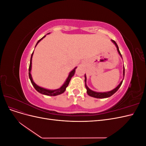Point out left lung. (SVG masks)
Instances as JSON below:
<instances>
[{"instance_id": "obj_1", "label": "left lung", "mask_w": 146, "mask_h": 146, "mask_svg": "<svg viewBox=\"0 0 146 146\" xmlns=\"http://www.w3.org/2000/svg\"><path fill=\"white\" fill-rule=\"evenodd\" d=\"M111 41L112 42H113L114 44V45L116 46V48H117V50L118 52V54H119L121 56V58H122V55L121 54V52L119 51V47L116 44V42L114 41V40H112L111 39ZM124 75H125V68H124V66H123V77H124ZM123 78L122 79V80L121 82V83L117 85V87H116L114 89H113L111 91H107V92H96V91H94L91 90V89H90L88 87L87 85H86V74H85V87H86V92H87V94L89 95L91 97H92V98H98V99H104V98H109V97L111 96L112 95H113L115 92L119 90V88L121 87L122 82H123Z\"/></svg>"}]
</instances>
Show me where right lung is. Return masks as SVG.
I'll list each match as a JSON object with an SVG mask.
<instances>
[{
	"label": "right lung",
	"instance_id": "1",
	"mask_svg": "<svg viewBox=\"0 0 146 146\" xmlns=\"http://www.w3.org/2000/svg\"><path fill=\"white\" fill-rule=\"evenodd\" d=\"M48 34H50V33H48ZM47 34V35H48ZM46 35L45 36H44L41 39H39V40L37 42L36 46V47L37 46L38 44L40 42L43 38H44L46 37ZM33 52L32 53V55H31V58H30V66H29V78L31 81V83H32V85L33 86V87L35 88V89L39 93H41L42 94L44 95H46V96H58L60 94H61L62 93L65 91L66 88L68 86L69 83L70 82V79L71 78L74 76V75L75 74V72H76V69L77 67L75 68L73 70H72L71 71H70L68 75V78L66 79V80L64 82V83L63 84V85L61 86L60 88L58 89H56V90H48V89H46V88H44L42 87L39 86L38 85H37L36 83L34 82V81L33 80V78L32 77V75H31V70H32V57H33Z\"/></svg>",
	"mask_w": 146,
	"mask_h": 146
}]
</instances>
